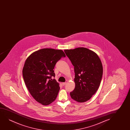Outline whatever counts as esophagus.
Masks as SVG:
<instances>
[{"mask_svg": "<svg viewBox=\"0 0 130 130\" xmlns=\"http://www.w3.org/2000/svg\"><path fill=\"white\" fill-rule=\"evenodd\" d=\"M66 82H65V83H62V85L63 86H65V85H66Z\"/></svg>", "mask_w": 130, "mask_h": 130, "instance_id": "1", "label": "esophagus"}]
</instances>
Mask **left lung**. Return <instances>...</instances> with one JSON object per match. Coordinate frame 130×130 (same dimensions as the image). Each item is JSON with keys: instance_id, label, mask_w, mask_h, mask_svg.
<instances>
[{"instance_id": "left-lung-1", "label": "left lung", "mask_w": 130, "mask_h": 130, "mask_svg": "<svg viewBox=\"0 0 130 130\" xmlns=\"http://www.w3.org/2000/svg\"><path fill=\"white\" fill-rule=\"evenodd\" d=\"M64 52L74 67L75 87L71 97L79 103L87 101L100 87L103 73L101 61L94 52L85 47Z\"/></svg>"}]
</instances>
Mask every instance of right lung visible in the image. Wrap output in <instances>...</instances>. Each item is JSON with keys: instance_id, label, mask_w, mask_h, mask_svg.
<instances>
[{"instance_id": "add662e5", "label": "right lung", "mask_w": 130, "mask_h": 130, "mask_svg": "<svg viewBox=\"0 0 130 130\" xmlns=\"http://www.w3.org/2000/svg\"><path fill=\"white\" fill-rule=\"evenodd\" d=\"M61 50L44 48L34 52L26 60L23 75L27 88L36 101L42 105H49L55 100L60 87L52 77L56 62L65 57Z\"/></svg>"}]
</instances>
